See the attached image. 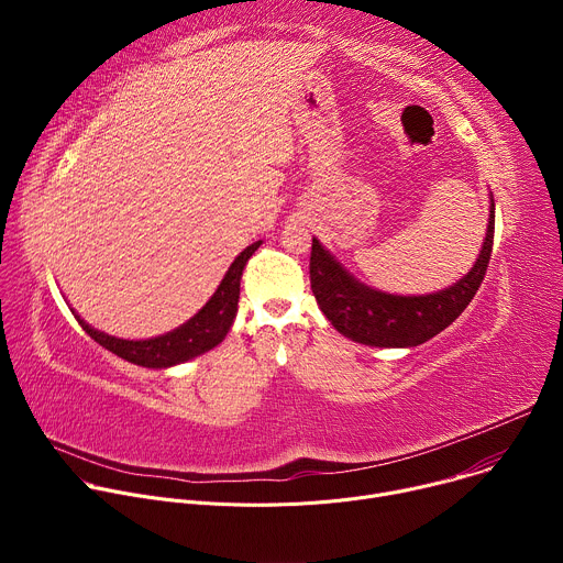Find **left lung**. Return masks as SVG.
<instances>
[{
    "mask_svg": "<svg viewBox=\"0 0 563 563\" xmlns=\"http://www.w3.org/2000/svg\"><path fill=\"white\" fill-rule=\"evenodd\" d=\"M495 238V200L484 247L474 267L452 287L426 296H394L358 283L336 258L311 238L309 278L316 302L347 339L372 347H417L461 316L484 283Z\"/></svg>",
    "mask_w": 563,
    "mask_h": 563,
    "instance_id": "1",
    "label": "left lung"
}]
</instances>
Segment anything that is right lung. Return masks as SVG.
<instances>
[{"label": "right lung", "mask_w": 563, "mask_h": 563, "mask_svg": "<svg viewBox=\"0 0 563 563\" xmlns=\"http://www.w3.org/2000/svg\"><path fill=\"white\" fill-rule=\"evenodd\" d=\"M258 247H261V240L250 245L245 252H240V256L231 263V267L227 269L222 283L218 285L209 302L194 318H189L185 325H180L169 334L146 339V341H124V339H115L93 330L79 316H75L77 323L82 325V330L104 350L142 367L163 369V367H172L189 358H196L213 350L218 343H222L229 328L233 325V318L238 311V298H240V278H243V269Z\"/></svg>", "instance_id": "1"}]
</instances>
